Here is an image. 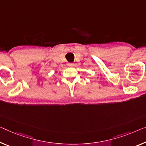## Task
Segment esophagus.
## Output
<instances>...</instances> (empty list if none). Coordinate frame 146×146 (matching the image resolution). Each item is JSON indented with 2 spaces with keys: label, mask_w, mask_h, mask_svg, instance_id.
<instances>
[{
  "label": "esophagus",
  "mask_w": 146,
  "mask_h": 146,
  "mask_svg": "<svg viewBox=\"0 0 146 146\" xmlns=\"http://www.w3.org/2000/svg\"><path fill=\"white\" fill-rule=\"evenodd\" d=\"M67 66H74V64L73 63H70V62H68V63H67Z\"/></svg>",
  "instance_id": "esophagus-1"
}]
</instances>
